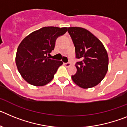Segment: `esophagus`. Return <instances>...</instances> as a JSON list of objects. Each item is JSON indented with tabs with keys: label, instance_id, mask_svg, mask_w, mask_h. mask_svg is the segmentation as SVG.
I'll list each match as a JSON object with an SVG mask.
<instances>
[{
	"label": "esophagus",
	"instance_id": "esophagus-1",
	"mask_svg": "<svg viewBox=\"0 0 127 127\" xmlns=\"http://www.w3.org/2000/svg\"><path fill=\"white\" fill-rule=\"evenodd\" d=\"M64 65H65V67H70V66L71 65V64H70V63H69V62L65 63V64H64Z\"/></svg>",
	"mask_w": 127,
	"mask_h": 127
}]
</instances>
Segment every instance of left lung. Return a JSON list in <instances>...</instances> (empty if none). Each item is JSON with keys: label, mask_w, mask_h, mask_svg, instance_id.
<instances>
[{"label": "left lung", "mask_w": 127, "mask_h": 127, "mask_svg": "<svg viewBox=\"0 0 127 127\" xmlns=\"http://www.w3.org/2000/svg\"><path fill=\"white\" fill-rule=\"evenodd\" d=\"M75 46L77 72L72 76L75 83L82 88L95 86L102 81L108 70V55L99 39L86 29L69 27Z\"/></svg>", "instance_id": "obj_1"}]
</instances>
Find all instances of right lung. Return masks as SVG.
I'll return each mask as SVG.
<instances>
[{
    "label": "right lung",
    "instance_id": "1",
    "mask_svg": "<svg viewBox=\"0 0 127 127\" xmlns=\"http://www.w3.org/2000/svg\"><path fill=\"white\" fill-rule=\"evenodd\" d=\"M67 31V27H45L23 39L18 48L16 64L23 79L36 86L46 85L54 77L62 61L51 59L57 38Z\"/></svg>",
    "mask_w": 127,
    "mask_h": 127
}]
</instances>
